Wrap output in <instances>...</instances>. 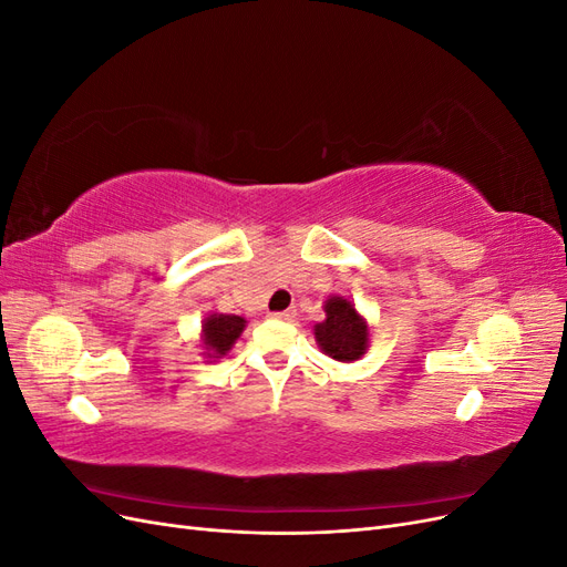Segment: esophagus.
Here are the masks:
<instances>
[{"label":"esophagus","mask_w":567,"mask_h":567,"mask_svg":"<svg viewBox=\"0 0 567 567\" xmlns=\"http://www.w3.org/2000/svg\"><path fill=\"white\" fill-rule=\"evenodd\" d=\"M274 319H281V321H293L296 319V310H286V312H277Z\"/></svg>","instance_id":"esophagus-1"}]
</instances>
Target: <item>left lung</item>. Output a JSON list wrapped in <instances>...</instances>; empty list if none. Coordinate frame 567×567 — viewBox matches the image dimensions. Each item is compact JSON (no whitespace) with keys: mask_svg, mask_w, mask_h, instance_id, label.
Masks as SVG:
<instances>
[{"mask_svg":"<svg viewBox=\"0 0 567 567\" xmlns=\"http://www.w3.org/2000/svg\"><path fill=\"white\" fill-rule=\"evenodd\" d=\"M326 319L315 326L317 346L336 362H354L369 348V323L348 298L331 296L323 305Z\"/></svg>","mask_w":567,"mask_h":567,"instance_id":"left-lung-1","label":"left lung"}]
</instances>
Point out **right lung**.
I'll list each match as a JSON object with an SVG mask.
<instances>
[{"label":"right lung","instance_id":"obj_1","mask_svg":"<svg viewBox=\"0 0 567 567\" xmlns=\"http://www.w3.org/2000/svg\"><path fill=\"white\" fill-rule=\"evenodd\" d=\"M246 319L236 315H208L203 321L200 342H203V354L205 359H219L225 357L236 338L244 333Z\"/></svg>","mask_w":567,"mask_h":567}]
</instances>
